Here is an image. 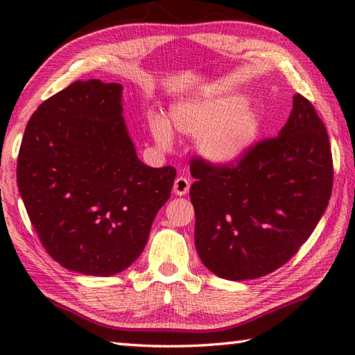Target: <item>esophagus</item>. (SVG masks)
<instances>
[{"mask_svg":"<svg viewBox=\"0 0 355 355\" xmlns=\"http://www.w3.org/2000/svg\"><path fill=\"white\" fill-rule=\"evenodd\" d=\"M189 187H191L189 180L186 177H178L175 182H173V193L178 195V197H182V195H186L189 192Z\"/></svg>","mask_w":355,"mask_h":355,"instance_id":"1","label":"esophagus"}]
</instances>
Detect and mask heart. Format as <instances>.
<instances>
[{"instance_id":"obj_1","label":"heart","mask_w":355,"mask_h":355,"mask_svg":"<svg viewBox=\"0 0 355 355\" xmlns=\"http://www.w3.org/2000/svg\"><path fill=\"white\" fill-rule=\"evenodd\" d=\"M171 123L180 132L198 135L197 146L205 160L216 166H230L243 160L258 143L262 117L247 97L225 92L205 99L173 105ZM149 131L157 146L169 149L173 132L160 116L149 119Z\"/></svg>"}]
</instances>
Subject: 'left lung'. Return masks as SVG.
Returning a JSON list of instances; mask_svg holds the SVG:
<instances>
[{
    "mask_svg": "<svg viewBox=\"0 0 355 355\" xmlns=\"http://www.w3.org/2000/svg\"><path fill=\"white\" fill-rule=\"evenodd\" d=\"M191 173L201 262L229 281L266 276L296 254L325 214L333 189L327 128L294 94L277 137L256 143L236 164L193 158Z\"/></svg>",
    "mask_w": 355,
    "mask_h": 355,
    "instance_id": "8db88e82",
    "label": "left lung"
}]
</instances>
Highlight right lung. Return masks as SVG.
<instances>
[{
	"instance_id": "1",
	"label": "right lung",
	"mask_w": 355,
	"mask_h": 355,
	"mask_svg": "<svg viewBox=\"0 0 355 355\" xmlns=\"http://www.w3.org/2000/svg\"><path fill=\"white\" fill-rule=\"evenodd\" d=\"M122 92L73 82L37 107L19 148L18 189L44 248L88 276L117 275L139 258L177 175L139 160Z\"/></svg>"
}]
</instances>
